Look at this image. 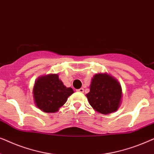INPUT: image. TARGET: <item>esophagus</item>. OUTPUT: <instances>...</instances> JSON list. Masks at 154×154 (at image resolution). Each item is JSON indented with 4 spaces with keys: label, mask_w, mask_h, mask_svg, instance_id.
<instances>
[{
    "label": "esophagus",
    "mask_w": 154,
    "mask_h": 154,
    "mask_svg": "<svg viewBox=\"0 0 154 154\" xmlns=\"http://www.w3.org/2000/svg\"><path fill=\"white\" fill-rule=\"evenodd\" d=\"M78 92H84V89L83 88H80V89H78V90H76Z\"/></svg>",
    "instance_id": "esophagus-1"
}]
</instances>
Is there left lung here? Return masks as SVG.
I'll return each instance as SVG.
<instances>
[{"instance_id":"1","label":"left lung","mask_w":154,"mask_h":154,"mask_svg":"<svg viewBox=\"0 0 154 154\" xmlns=\"http://www.w3.org/2000/svg\"><path fill=\"white\" fill-rule=\"evenodd\" d=\"M90 104L102 114H109L119 109L122 97L121 86L106 73L94 75L90 92L86 94Z\"/></svg>"}]
</instances>
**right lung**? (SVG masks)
Instances as JSON below:
<instances>
[{
	"instance_id": "right-lung-1",
	"label": "right lung",
	"mask_w": 154,
	"mask_h": 154,
	"mask_svg": "<svg viewBox=\"0 0 154 154\" xmlns=\"http://www.w3.org/2000/svg\"><path fill=\"white\" fill-rule=\"evenodd\" d=\"M33 93L38 108L44 112L54 113L66 103L73 90L64 86L57 74H50L37 80Z\"/></svg>"
}]
</instances>
